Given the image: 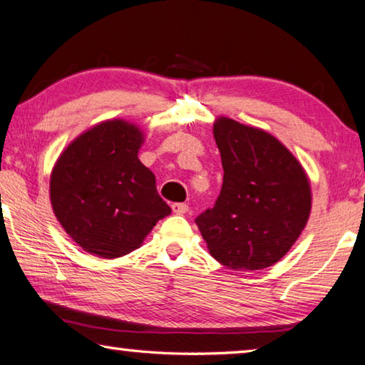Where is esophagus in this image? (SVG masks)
Listing matches in <instances>:
<instances>
[{"instance_id": "1", "label": "esophagus", "mask_w": 365, "mask_h": 365, "mask_svg": "<svg viewBox=\"0 0 365 365\" xmlns=\"http://www.w3.org/2000/svg\"><path fill=\"white\" fill-rule=\"evenodd\" d=\"M172 211L178 215H183L188 212V205H185V202H175V205H172Z\"/></svg>"}]
</instances>
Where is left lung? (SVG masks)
<instances>
[{
    "label": "left lung",
    "mask_w": 365,
    "mask_h": 365,
    "mask_svg": "<svg viewBox=\"0 0 365 365\" xmlns=\"http://www.w3.org/2000/svg\"><path fill=\"white\" fill-rule=\"evenodd\" d=\"M224 183L195 219L211 256L233 270H259L287 255L306 227L311 187L301 164L267 132L227 117L214 123Z\"/></svg>",
    "instance_id": "obj_1"
}]
</instances>
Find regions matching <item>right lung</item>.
Returning <instances> with one entry per match:
<instances>
[{"mask_svg":"<svg viewBox=\"0 0 365 365\" xmlns=\"http://www.w3.org/2000/svg\"><path fill=\"white\" fill-rule=\"evenodd\" d=\"M143 135L133 123L108 120L80 135L54 165L53 211L86 252L114 259L137 250L172 211L156 177L138 159Z\"/></svg>","mask_w":365,"mask_h":365,"instance_id":"right-lung-1","label":"right lung"}]
</instances>
